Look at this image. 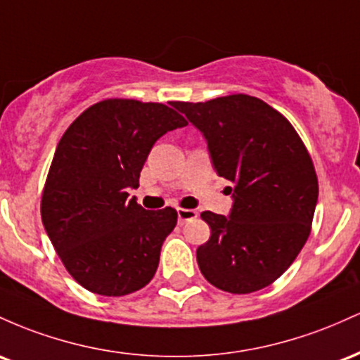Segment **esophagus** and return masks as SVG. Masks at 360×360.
Returning <instances> with one entry per match:
<instances>
[{"label": "esophagus", "instance_id": "obj_1", "mask_svg": "<svg viewBox=\"0 0 360 360\" xmlns=\"http://www.w3.org/2000/svg\"><path fill=\"white\" fill-rule=\"evenodd\" d=\"M176 214H179V223L180 224L187 223V221H191V219H195V217L199 216V212H197L195 209H179Z\"/></svg>", "mask_w": 360, "mask_h": 360}]
</instances>
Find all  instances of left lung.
I'll return each instance as SVG.
<instances>
[{
  "mask_svg": "<svg viewBox=\"0 0 360 360\" xmlns=\"http://www.w3.org/2000/svg\"><path fill=\"white\" fill-rule=\"evenodd\" d=\"M172 105L202 132L217 175L234 185L229 216L200 214L211 228L197 248L202 276L231 294L267 288L311 233L318 179L308 149L289 120L255 96Z\"/></svg>",
  "mask_w": 360,
  "mask_h": 360,
  "instance_id": "1",
  "label": "left lung"
}]
</instances>
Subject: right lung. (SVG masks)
I'll list each match as a JSON object with an SVG mask.
<instances>
[{
    "label": "right lung",
    "instance_id": "add662e5",
    "mask_svg": "<svg viewBox=\"0 0 360 360\" xmlns=\"http://www.w3.org/2000/svg\"><path fill=\"white\" fill-rule=\"evenodd\" d=\"M187 126L163 103L108 98L91 105L56 148L40 214L71 277L100 296H126L155 277L172 207L146 211L129 199L161 136Z\"/></svg>",
    "mask_w": 360,
    "mask_h": 360
}]
</instances>
